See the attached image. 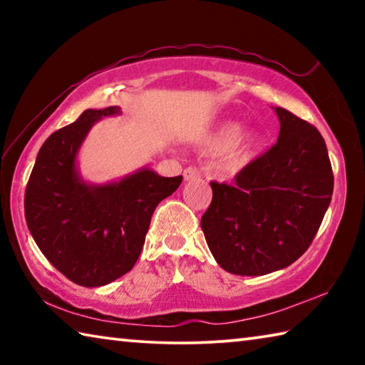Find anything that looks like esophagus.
<instances>
[{"label": "esophagus", "instance_id": "esophagus-1", "mask_svg": "<svg viewBox=\"0 0 365 365\" xmlns=\"http://www.w3.org/2000/svg\"><path fill=\"white\" fill-rule=\"evenodd\" d=\"M183 178L187 182L196 180V178H200V172H197V169H195V168H187L183 170Z\"/></svg>", "mask_w": 365, "mask_h": 365}]
</instances>
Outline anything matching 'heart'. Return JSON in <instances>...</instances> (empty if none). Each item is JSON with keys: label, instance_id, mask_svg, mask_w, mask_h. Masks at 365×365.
<instances>
[{"label": "heart", "instance_id": "1", "mask_svg": "<svg viewBox=\"0 0 365 365\" xmlns=\"http://www.w3.org/2000/svg\"><path fill=\"white\" fill-rule=\"evenodd\" d=\"M238 123H225L211 140V148L215 151H224L230 145L232 146L230 148V160L235 165L248 163L259 148V137L256 133L243 132L238 135Z\"/></svg>", "mask_w": 365, "mask_h": 365}]
</instances>
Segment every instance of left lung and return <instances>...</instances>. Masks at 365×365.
Wrapping results in <instances>:
<instances>
[{
  "label": "left lung",
  "instance_id": "1",
  "mask_svg": "<svg viewBox=\"0 0 365 365\" xmlns=\"http://www.w3.org/2000/svg\"><path fill=\"white\" fill-rule=\"evenodd\" d=\"M277 143L243 168L233 185L211 182L212 201L201 228L212 256L235 275H265L304 255L333 195L322 135L275 108Z\"/></svg>",
  "mask_w": 365,
  "mask_h": 365
}]
</instances>
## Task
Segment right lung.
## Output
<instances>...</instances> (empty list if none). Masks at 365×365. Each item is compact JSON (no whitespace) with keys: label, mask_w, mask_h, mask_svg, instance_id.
<instances>
[{"label":"right lung","mask_w":365,"mask_h":365,"mask_svg":"<svg viewBox=\"0 0 365 365\" xmlns=\"http://www.w3.org/2000/svg\"><path fill=\"white\" fill-rule=\"evenodd\" d=\"M120 108L86 109L49 135L30 174L24 209L36 246L61 274L82 287H103L137 262L160 201L182 175L140 169L119 182L90 185L77 169V153L93 123Z\"/></svg>","instance_id":"right-lung-1"}]
</instances>
